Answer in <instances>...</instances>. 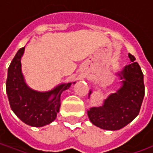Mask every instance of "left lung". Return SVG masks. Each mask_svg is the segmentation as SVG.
Here are the masks:
<instances>
[{"label": "left lung", "mask_w": 153, "mask_h": 153, "mask_svg": "<svg viewBox=\"0 0 153 153\" xmlns=\"http://www.w3.org/2000/svg\"><path fill=\"white\" fill-rule=\"evenodd\" d=\"M128 57L132 63L119 74L124 79L121 87L104 101L103 106L88 111L90 121L103 129L117 130L125 127L138 115L141 108L145 89L143 74L134 56L128 53Z\"/></svg>", "instance_id": "left-lung-1"}]
</instances>
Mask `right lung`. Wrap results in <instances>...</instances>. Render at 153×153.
Instances as JSON below:
<instances>
[{
    "instance_id": "right-lung-1",
    "label": "right lung",
    "mask_w": 153,
    "mask_h": 153,
    "mask_svg": "<svg viewBox=\"0 0 153 153\" xmlns=\"http://www.w3.org/2000/svg\"><path fill=\"white\" fill-rule=\"evenodd\" d=\"M25 48L18 51L9 66L6 93L10 108L22 121L30 126L42 127L56 118L60 106V95L70 88L71 83L60 84L46 93L29 88L21 72L20 60Z\"/></svg>"
}]
</instances>
